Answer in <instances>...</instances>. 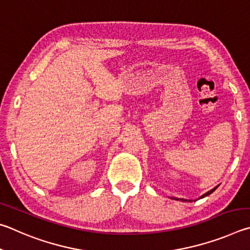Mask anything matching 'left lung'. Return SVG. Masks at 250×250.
<instances>
[{"label": "left lung", "instance_id": "1", "mask_svg": "<svg viewBox=\"0 0 250 250\" xmlns=\"http://www.w3.org/2000/svg\"><path fill=\"white\" fill-rule=\"evenodd\" d=\"M217 188H218V186L217 187H215V188H214V189H212V190H209L208 192H207V193H204L202 196H201V199H202V198H204V196H208V195H209V194H211V193H213V192L214 191H215L216 189H217ZM174 200H179V199H177V198H174ZM182 201H185V200H183V199H181Z\"/></svg>", "mask_w": 250, "mask_h": 250}]
</instances>
